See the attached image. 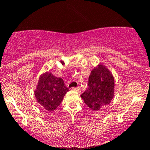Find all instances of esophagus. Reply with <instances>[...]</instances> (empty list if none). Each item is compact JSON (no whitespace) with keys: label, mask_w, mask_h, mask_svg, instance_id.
I'll return each mask as SVG.
<instances>
[{"label":"esophagus","mask_w":150,"mask_h":150,"mask_svg":"<svg viewBox=\"0 0 150 150\" xmlns=\"http://www.w3.org/2000/svg\"><path fill=\"white\" fill-rule=\"evenodd\" d=\"M72 89L74 90V91H80V88H79V87H76V88L74 87V88H72Z\"/></svg>","instance_id":"obj_1"}]
</instances>
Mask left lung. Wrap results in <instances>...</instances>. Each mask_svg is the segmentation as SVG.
<instances>
[{"mask_svg":"<svg viewBox=\"0 0 150 150\" xmlns=\"http://www.w3.org/2000/svg\"><path fill=\"white\" fill-rule=\"evenodd\" d=\"M114 85L112 74L100 64L91 71L88 88L82 94L81 98L92 110H99L109 104L113 98Z\"/></svg>","mask_w":150,"mask_h":150,"instance_id":"left-lung-1","label":"left lung"}]
</instances>
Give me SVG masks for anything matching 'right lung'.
Wrapping results in <instances>:
<instances>
[{
  "label": "right lung",
  "mask_w": 150,
  "mask_h": 150,
  "mask_svg": "<svg viewBox=\"0 0 150 150\" xmlns=\"http://www.w3.org/2000/svg\"><path fill=\"white\" fill-rule=\"evenodd\" d=\"M69 88L62 78L46 72L41 75L34 95L38 102L49 112H52L62 103Z\"/></svg>",
  "instance_id": "add662e5"
}]
</instances>
